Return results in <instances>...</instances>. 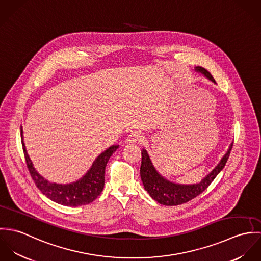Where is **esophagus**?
I'll list each match as a JSON object with an SVG mask.
<instances>
[{
  "label": "esophagus",
  "instance_id": "34e87169",
  "mask_svg": "<svg viewBox=\"0 0 261 261\" xmlns=\"http://www.w3.org/2000/svg\"><path fill=\"white\" fill-rule=\"evenodd\" d=\"M126 143L129 144H136V143H142L144 141V137L142 134L138 133V132H132L127 138H126Z\"/></svg>",
  "mask_w": 261,
  "mask_h": 261
}]
</instances>
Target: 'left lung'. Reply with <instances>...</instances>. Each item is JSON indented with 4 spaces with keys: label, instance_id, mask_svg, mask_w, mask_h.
<instances>
[{
    "label": "left lung",
    "instance_id": "left-lung-1",
    "mask_svg": "<svg viewBox=\"0 0 261 261\" xmlns=\"http://www.w3.org/2000/svg\"><path fill=\"white\" fill-rule=\"evenodd\" d=\"M196 70L205 75L211 81L215 82L213 76L210 74L203 67H196ZM233 144L230 146L228 151L222 158L218 166L199 184L194 185H179L172 183L166 179H164L152 166L149 154L147 150L143 149L142 150V165H141V178L143 181L146 191H148L149 196L155 200L158 203L166 205V206H177L187 203L199 196L203 193L209 185L213 182L216 176L222 171L227 160L230 155V151L232 149Z\"/></svg>",
    "mask_w": 261,
    "mask_h": 261
}]
</instances>
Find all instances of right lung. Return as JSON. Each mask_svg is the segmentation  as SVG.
Returning <instances> with one entry per match:
<instances>
[{
  "mask_svg": "<svg viewBox=\"0 0 261 261\" xmlns=\"http://www.w3.org/2000/svg\"><path fill=\"white\" fill-rule=\"evenodd\" d=\"M21 140L24 155L29 173L38 189L52 201L70 207H78L93 202L102 192L105 187V175L107 164L118 146H112L105 150L94 161L90 170L79 181L72 184H52L41 177L34 169L23 143V130L21 127Z\"/></svg>",
  "mask_w": 261,
  "mask_h": 261,
  "instance_id": "obj_1",
  "label": "right lung"
}]
</instances>
